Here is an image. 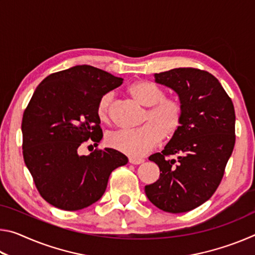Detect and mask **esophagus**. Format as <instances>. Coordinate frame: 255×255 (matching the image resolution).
Instances as JSON below:
<instances>
[{
  "label": "esophagus",
  "instance_id": "obj_1",
  "mask_svg": "<svg viewBox=\"0 0 255 255\" xmlns=\"http://www.w3.org/2000/svg\"><path fill=\"white\" fill-rule=\"evenodd\" d=\"M143 162H144L143 158L129 157V163H131V164H140V163H143Z\"/></svg>",
  "mask_w": 255,
  "mask_h": 255
}]
</instances>
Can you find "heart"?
Masks as SVG:
<instances>
[{
  "label": "heart",
  "mask_w": 255,
  "mask_h": 255,
  "mask_svg": "<svg viewBox=\"0 0 255 255\" xmlns=\"http://www.w3.org/2000/svg\"><path fill=\"white\" fill-rule=\"evenodd\" d=\"M128 93L143 107L148 108L144 117V126L135 130L111 132L107 143L131 157H140L154 149L162 138L173 137L181 127L183 107L176 99L165 98V91L150 81H138L128 88ZM114 93L103 94L97 106L100 122L110 119V105Z\"/></svg>",
  "instance_id": "1"
}]
</instances>
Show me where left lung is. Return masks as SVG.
Here are the masks:
<instances>
[{
	"label": "left lung",
	"instance_id": "8db88e82",
	"mask_svg": "<svg viewBox=\"0 0 255 255\" xmlns=\"http://www.w3.org/2000/svg\"><path fill=\"white\" fill-rule=\"evenodd\" d=\"M155 82L178 93L183 119L161 153L149 156L159 178L145 185L149 201L171 214L187 213L214 195L235 145V110L216 77L180 67L155 74ZM175 154L178 159H171Z\"/></svg>",
	"mask_w": 255,
	"mask_h": 255
}]
</instances>
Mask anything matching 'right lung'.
<instances>
[{"mask_svg":"<svg viewBox=\"0 0 255 255\" xmlns=\"http://www.w3.org/2000/svg\"><path fill=\"white\" fill-rule=\"evenodd\" d=\"M122 77L90 65L53 73L37 86L23 112V159L40 196L56 208H86L103 196L111 172L128 158L114 148L80 155L102 139L97 106Z\"/></svg>","mask_w":255,"mask_h":255,"instance_id":"obj_1","label":"right lung"}]
</instances>
